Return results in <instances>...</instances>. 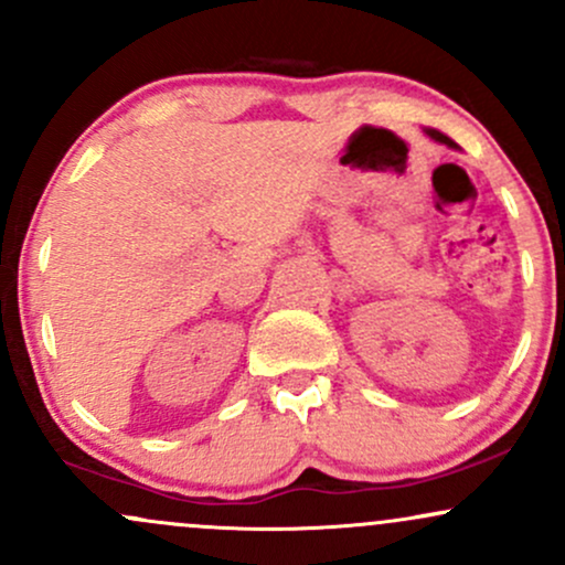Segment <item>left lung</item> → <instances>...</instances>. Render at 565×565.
Instances as JSON below:
<instances>
[{
    "instance_id": "left-lung-1",
    "label": "left lung",
    "mask_w": 565,
    "mask_h": 565,
    "mask_svg": "<svg viewBox=\"0 0 565 565\" xmlns=\"http://www.w3.org/2000/svg\"><path fill=\"white\" fill-rule=\"evenodd\" d=\"M425 132H427V135H430V138H433V140H438V142H446V146H449V148H459V146H457V142H454V140H449V138H446V135H440V132H438V129H425Z\"/></svg>"
}]
</instances>
